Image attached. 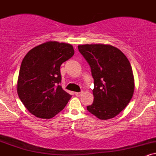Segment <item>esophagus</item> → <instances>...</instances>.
Returning <instances> with one entry per match:
<instances>
[{"instance_id": "34e87169", "label": "esophagus", "mask_w": 156, "mask_h": 156, "mask_svg": "<svg viewBox=\"0 0 156 156\" xmlns=\"http://www.w3.org/2000/svg\"><path fill=\"white\" fill-rule=\"evenodd\" d=\"M82 93H83L82 92H76V93H75V94H76V95L77 97H79V96L81 95Z\"/></svg>"}]
</instances>
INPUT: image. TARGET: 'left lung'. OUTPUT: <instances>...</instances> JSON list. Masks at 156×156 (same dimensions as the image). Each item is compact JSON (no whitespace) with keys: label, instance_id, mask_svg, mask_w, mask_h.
I'll use <instances>...</instances> for the list:
<instances>
[{"label":"left lung","instance_id":"left-lung-1","mask_svg":"<svg viewBox=\"0 0 156 156\" xmlns=\"http://www.w3.org/2000/svg\"><path fill=\"white\" fill-rule=\"evenodd\" d=\"M94 78V101L87 110L102 120L118 115L133 95L134 77L128 58L118 48L104 44L78 46Z\"/></svg>","mask_w":156,"mask_h":156}]
</instances>
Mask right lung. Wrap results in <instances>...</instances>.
Segmentation results:
<instances>
[{
	"mask_svg": "<svg viewBox=\"0 0 156 156\" xmlns=\"http://www.w3.org/2000/svg\"><path fill=\"white\" fill-rule=\"evenodd\" d=\"M74 53L72 44L48 41L32 48L23 59L17 94L27 110L35 117H55L71 98L59 85L60 67Z\"/></svg>",
	"mask_w": 156,
	"mask_h": 156,
	"instance_id": "add662e5",
	"label": "right lung"
}]
</instances>
